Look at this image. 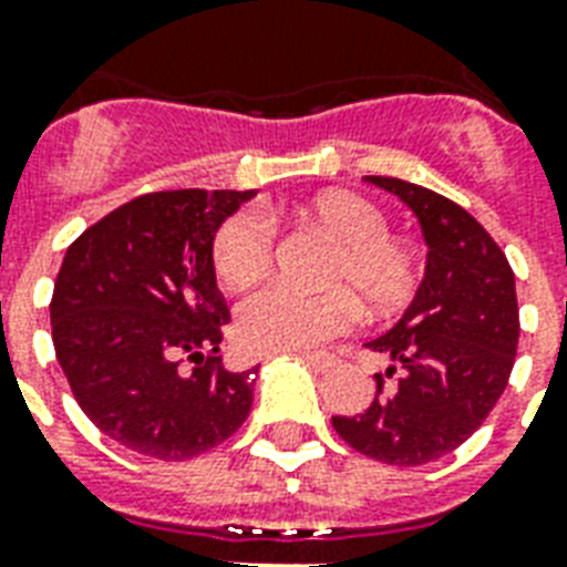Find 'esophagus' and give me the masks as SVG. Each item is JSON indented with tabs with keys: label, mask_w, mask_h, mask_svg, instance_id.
Returning <instances> with one entry per match:
<instances>
[{
	"label": "esophagus",
	"mask_w": 567,
	"mask_h": 567,
	"mask_svg": "<svg viewBox=\"0 0 567 567\" xmlns=\"http://www.w3.org/2000/svg\"><path fill=\"white\" fill-rule=\"evenodd\" d=\"M302 362L309 364V368H315L318 373H327L336 368L338 359L336 355H327V353H302Z\"/></svg>",
	"instance_id": "1"
}]
</instances>
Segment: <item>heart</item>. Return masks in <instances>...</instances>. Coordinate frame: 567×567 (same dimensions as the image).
<instances>
[{
	"label": "heart",
	"mask_w": 567,
	"mask_h": 567,
	"mask_svg": "<svg viewBox=\"0 0 567 567\" xmlns=\"http://www.w3.org/2000/svg\"><path fill=\"white\" fill-rule=\"evenodd\" d=\"M336 249L320 270L323 291L267 285L238 309V341L256 353L315 350L355 323L359 306L373 318L405 309L421 288V256L405 240L388 235L385 214L350 190H327L302 205ZM274 231L261 214L244 212L223 223L214 238V270L226 288H247L267 270Z\"/></svg>",
	"instance_id": "b5f03b06"
}]
</instances>
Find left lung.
I'll list each match as a JSON object with an SVG mask.
<instances>
[{
  "label": "left lung",
  "mask_w": 567,
  "mask_h": 567,
  "mask_svg": "<svg viewBox=\"0 0 567 567\" xmlns=\"http://www.w3.org/2000/svg\"><path fill=\"white\" fill-rule=\"evenodd\" d=\"M417 217L426 267L403 318L368 341L388 359L362 414L332 426L364 456L414 467L447 456L488 417L518 350L515 274L494 238L447 196L391 176H364Z\"/></svg>",
  "instance_id": "8db88e82"
}]
</instances>
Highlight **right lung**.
Here are the masks:
<instances>
[{
	"label": "right lung",
	"mask_w": 567,
	"mask_h": 567,
	"mask_svg": "<svg viewBox=\"0 0 567 567\" xmlns=\"http://www.w3.org/2000/svg\"><path fill=\"white\" fill-rule=\"evenodd\" d=\"M252 196H137L66 249L49 306L58 364L82 412L141 456H199L247 421L258 368L223 364L229 309L217 291L214 238Z\"/></svg>",
	"instance_id": "right-lung-1"
}]
</instances>
